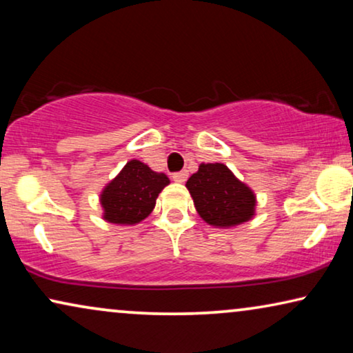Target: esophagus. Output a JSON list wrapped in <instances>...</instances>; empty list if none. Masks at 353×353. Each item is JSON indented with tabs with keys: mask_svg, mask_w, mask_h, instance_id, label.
I'll list each match as a JSON object with an SVG mask.
<instances>
[{
	"mask_svg": "<svg viewBox=\"0 0 353 353\" xmlns=\"http://www.w3.org/2000/svg\"><path fill=\"white\" fill-rule=\"evenodd\" d=\"M172 178H173V181H176V183H185L186 178H188V172L186 170L176 172V173H173Z\"/></svg>",
	"mask_w": 353,
	"mask_h": 353,
	"instance_id": "esophagus-1",
	"label": "esophagus"
}]
</instances>
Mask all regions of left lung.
<instances>
[{
    "instance_id": "left-lung-1",
    "label": "left lung",
    "mask_w": 353,
    "mask_h": 353,
    "mask_svg": "<svg viewBox=\"0 0 353 353\" xmlns=\"http://www.w3.org/2000/svg\"><path fill=\"white\" fill-rule=\"evenodd\" d=\"M186 188L201 219L216 228H231L255 215V194L223 163H201Z\"/></svg>"
}]
</instances>
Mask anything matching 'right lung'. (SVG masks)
Masks as SVG:
<instances>
[{"label": "right lung", "instance_id": "right-lung-1", "mask_svg": "<svg viewBox=\"0 0 353 353\" xmlns=\"http://www.w3.org/2000/svg\"><path fill=\"white\" fill-rule=\"evenodd\" d=\"M170 180L139 161L127 162L101 192L103 219L115 225H137L151 214L156 199Z\"/></svg>", "mask_w": 353, "mask_h": 353}]
</instances>
